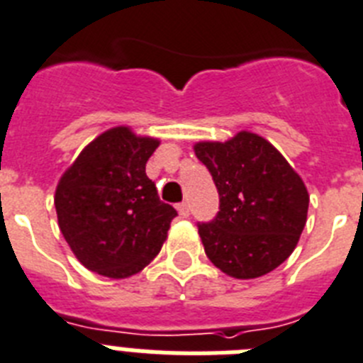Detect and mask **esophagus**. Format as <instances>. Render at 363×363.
<instances>
[{
    "mask_svg": "<svg viewBox=\"0 0 363 363\" xmlns=\"http://www.w3.org/2000/svg\"><path fill=\"white\" fill-rule=\"evenodd\" d=\"M177 210H179V213H181V217L190 216V206H188V203H179Z\"/></svg>",
    "mask_w": 363,
    "mask_h": 363,
    "instance_id": "34e87169",
    "label": "esophagus"
}]
</instances>
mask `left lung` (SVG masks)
Instances as JSON below:
<instances>
[{
    "label": "left lung",
    "mask_w": 363,
    "mask_h": 363,
    "mask_svg": "<svg viewBox=\"0 0 363 363\" xmlns=\"http://www.w3.org/2000/svg\"><path fill=\"white\" fill-rule=\"evenodd\" d=\"M194 150L219 191L217 216L197 223L208 259L238 279L272 272L291 256L307 223L301 177L269 140L248 131Z\"/></svg>",
    "instance_id": "left-lung-1"
}]
</instances>
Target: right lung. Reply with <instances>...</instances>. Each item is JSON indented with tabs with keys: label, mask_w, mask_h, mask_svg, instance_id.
Returning <instances> with one entry per match:
<instances>
[{
	"label": "right lung",
	"mask_w": 363,
	"mask_h": 363,
	"mask_svg": "<svg viewBox=\"0 0 363 363\" xmlns=\"http://www.w3.org/2000/svg\"><path fill=\"white\" fill-rule=\"evenodd\" d=\"M159 140L113 128L82 151L60 179L58 225L86 269L122 279L159 254L177 210L160 201L146 162Z\"/></svg>",
	"instance_id": "obj_1"
}]
</instances>
